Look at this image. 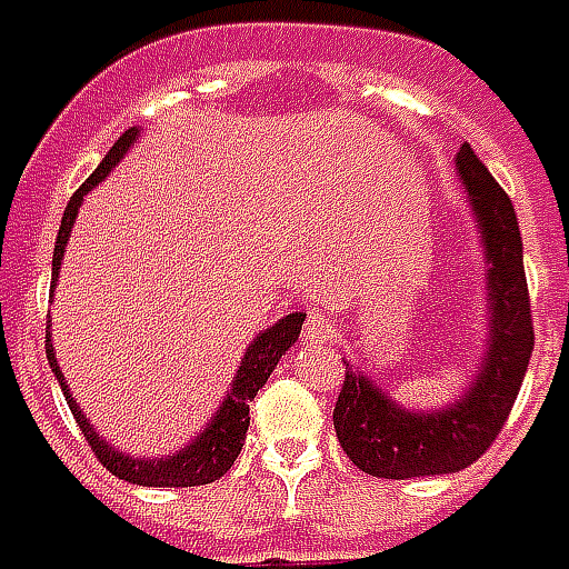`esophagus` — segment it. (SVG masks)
<instances>
[{
	"label": "esophagus",
	"mask_w": 569,
	"mask_h": 569,
	"mask_svg": "<svg viewBox=\"0 0 569 569\" xmlns=\"http://www.w3.org/2000/svg\"><path fill=\"white\" fill-rule=\"evenodd\" d=\"M333 333L330 330V318L321 316V312H312V316L306 318L303 325V342L306 346H318V342H328V337Z\"/></svg>",
	"instance_id": "obj_1"
}]
</instances>
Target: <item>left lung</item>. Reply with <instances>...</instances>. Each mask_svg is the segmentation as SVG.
Segmentation results:
<instances>
[{
    "instance_id": "left-lung-1",
    "label": "left lung",
    "mask_w": 569,
    "mask_h": 569,
    "mask_svg": "<svg viewBox=\"0 0 569 569\" xmlns=\"http://www.w3.org/2000/svg\"><path fill=\"white\" fill-rule=\"evenodd\" d=\"M457 174L485 244V358L469 389L438 410H407L368 373L342 361L346 380L333 407V429L346 457L373 478L405 481L471 466L502 432L530 365L533 318L515 208L469 143L457 152Z\"/></svg>"
}]
</instances>
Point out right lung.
Returning a JSON list of instances; mask_svg holds the SVG:
<instances>
[{
	"mask_svg": "<svg viewBox=\"0 0 569 569\" xmlns=\"http://www.w3.org/2000/svg\"><path fill=\"white\" fill-rule=\"evenodd\" d=\"M137 134H140L137 128H128V131L112 143V149L107 152V159L98 164V171L88 177L82 187L76 189V196H72L70 204H67V211H63V220H60L58 229V241H54V260H51V297H54V284H58L63 248H67V241H70L72 223H76V217H79L82 199L91 189L98 187L103 177L110 174L116 164L122 162L124 152L134 147ZM303 321L306 312H291V316L278 318L276 325L266 328L263 333H257V337L248 342V349H244V358H241L239 370H236V377L229 382V392L227 398H223V405L217 407V413L208 420V426H204L187 447H180L177 453L156 459L128 457L119 447H112L103 435L94 432V426L88 422V417L82 413V407L72 401L70 386L63 380V370H60L54 346H51V325H48L46 330V352L48 365H51V373L58 377L60 392L67 398L72 417H76L79 429H82L84 441L91 445L94 457H98L116 478L143 487H199L211 485L217 478H223V475L232 469V462L239 459L244 435H248V426H251V401L266 386L269 373L276 370L278 358L284 356L293 342H297Z\"/></svg>",
	"mask_w": 569,
	"mask_h": 569,
	"instance_id": "obj_1",
	"label": "right lung"
}]
</instances>
